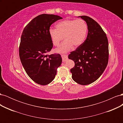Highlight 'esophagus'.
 I'll use <instances>...</instances> for the list:
<instances>
[{
    "mask_svg": "<svg viewBox=\"0 0 123 123\" xmlns=\"http://www.w3.org/2000/svg\"><path fill=\"white\" fill-rule=\"evenodd\" d=\"M62 61L64 62L67 61L68 59V56L67 55H62Z\"/></svg>",
    "mask_w": 123,
    "mask_h": 123,
    "instance_id": "34e87169",
    "label": "esophagus"
}]
</instances>
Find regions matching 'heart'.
Returning <instances> with one entry per match:
<instances>
[{
  "label": "heart",
  "mask_w": 123,
  "mask_h": 123,
  "mask_svg": "<svg viewBox=\"0 0 123 123\" xmlns=\"http://www.w3.org/2000/svg\"><path fill=\"white\" fill-rule=\"evenodd\" d=\"M56 29H50L49 35L52 43L55 46L59 45L61 41L65 40L56 51L64 53L73 48L80 46L86 38L88 25L84 20L66 19L59 21L55 25Z\"/></svg>",
  "instance_id": "obj_1"
}]
</instances>
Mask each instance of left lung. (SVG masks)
Listing matches in <instances>:
<instances>
[{"instance_id": "1", "label": "left lung", "mask_w": 123, "mask_h": 123, "mask_svg": "<svg viewBox=\"0 0 123 123\" xmlns=\"http://www.w3.org/2000/svg\"><path fill=\"white\" fill-rule=\"evenodd\" d=\"M88 25V35L84 43L69 55L75 62L71 69L72 79L81 85L97 80L105 70L108 62V42L105 33L92 18L80 16Z\"/></svg>"}]
</instances>
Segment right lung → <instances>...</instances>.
<instances>
[{
    "label": "right lung",
    "instance_id": "1",
    "mask_svg": "<svg viewBox=\"0 0 123 123\" xmlns=\"http://www.w3.org/2000/svg\"><path fill=\"white\" fill-rule=\"evenodd\" d=\"M62 18L53 14L40 15L25 26L22 33L19 49L21 64L28 76L38 84L52 82L61 65L60 54L47 53L53 47L49 35L50 26Z\"/></svg>",
    "mask_w": 123,
    "mask_h": 123
}]
</instances>
